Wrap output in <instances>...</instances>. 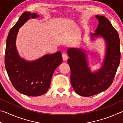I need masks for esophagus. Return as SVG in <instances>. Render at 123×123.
<instances>
[{
    "instance_id": "1",
    "label": "esophagus",
    "mask_w": 123,
    "mask_h": 123,
    "mask_svg": "<svg viewBox=\"0 0 123 123\" xmlns=\"http://www.w3.org/2000/svg\"><path fill=\"white\" fill-rule=\"evenodd\" d=\"M62 57H63V60H66L68 59V58L67 54H66L65 53H63V55H62Z\"/></svg>"
}]
</instances>
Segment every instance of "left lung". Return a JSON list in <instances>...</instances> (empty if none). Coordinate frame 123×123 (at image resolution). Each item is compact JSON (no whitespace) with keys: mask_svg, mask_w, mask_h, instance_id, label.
<instances>
[{"mask_svg":"<svg viewBox=\"0 0 123 123\" xmlns=\"http://www.w3.org/2000/svg\"><path fill=\"white\" fill-rule=\"evenodd\" d=\"M99 24L95 33L90 34L91 41L102 38L105 43V53L102 65L92 72L89 66L86 51L71 47L67 49L68 63L71 70V83L79 95L90 97L106 90L110 86L120 60V39L117 31L106 17L96 15Z\"/></svg>","mask_w":123,"mask_h":123,"instance_id":"obj_1","label":"left lung"}]
</instances>
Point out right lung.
<instances>
[{
  "mask_svg": "<svg viewBox=\"0 0 123 123\" xmlns=\"http://www.w3.org/2000/svg\"><path fill=\"white\" fill-rule=\"evenodd\" d=\"M39 17L35 13L26 11L21 14L8 33L5 55V68L13 86L20 93L33 97L46 93L54 72L63 60L60 51L33 61H27L19 55L16 47L19 29L31 18Z\"/></svg>",
  "mask_w": 123,
  "mask_h": 123,
  "instance_id": "add662e5",
  "label": "right lung"
}]
</instances>
